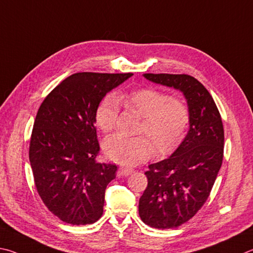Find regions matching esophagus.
Segmentation results:
<instances>
[{"label": "esophagus", "instance_id": "1", "mask_svg": "<svg viewBox=\"0 0 253 253\" xmlns=\"http://www.w3.org/2000/svg\"><path fill=\"white\" fill-rule=\"evenodd\" d=\"M134 169H132V168L129 167H121L118 171V174L121 176V175H129L131 173H133Z\"/></svg>", "mask_w": 253, "mask_h": 253}]
</instances>
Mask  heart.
I'll list each match as a JSON object with an SVG mask.
<instances>
[{
	"label": "heart",
	"instance_id": "heart-1",
	"mask_svg": "<svg viewBox=\"0 0 253 253\" xmlns=\"http://www.w3.org/2000/svg\"><path fill=\"white\" fill-rule=\"evenodd\" d=\"M119 102L143 117L139 131L151 138L159 153L171 152L183 140L190 123L187 103L153 87L138 88L120 93L117 96L106 95L95 111L96 126L104 133L115 129ZM152 141L145 135H113L105 141L104 152L110 160L117 163L138 165L156 154V147Z\"/></svg>",
	"mask_w": 253,
	"mask_h": 253
}]
</instances>
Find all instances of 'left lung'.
<instances>
[{
  "label": "left lung",
  "instance_id": "obj_1",
  "mask_svg": "<svg viewBox=\"0 0 253 253\" xmlns=\"http://www.w3.org/2000/svg\"><path fill=\"white\" fill-rule=\"evenodd\" d=\"M149 81L183 93L190 110V129L179 148L166 160L149 166L148 187L139 201L145 224L172 229L201 209L223 160L224 131L209 91L188 74L145 73Z\"/></svg>",
  "mask_w": 253,
  "mask_h": 253
}]
</instances>
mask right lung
Here are the masks:
<instances>
[{
	"mask_svg": "<svg viewBox=\"0 0 253 253\" xmlns=\"http://www.w3.org/2000/svg\"><path fill=\"white\" fill-rule=\"evenodd\" d=\"M132 73H75L40 105L29 158L39 196L65 223L92 224L103 214L106 185L118 168L95 161L100 151L95 111Z\"/></svg>",
	"mask_w": 253,
	"mask_h": 253,
	"instance_id": "1",
	"label": "right lung"
}]
</instances>
